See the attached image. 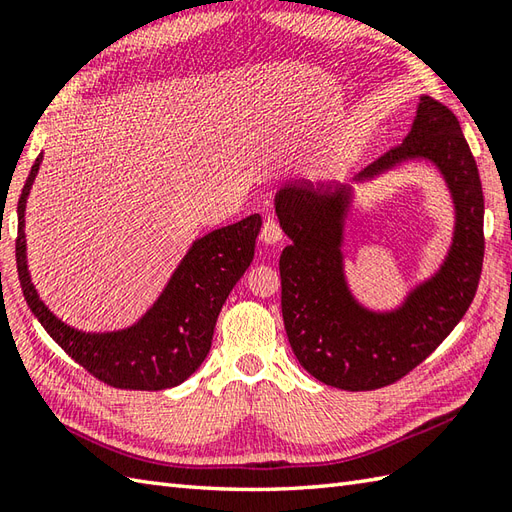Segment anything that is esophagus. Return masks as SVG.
<instances>
[{
	"label": "esophagus",
	"instance_id": "1",
	"mask_svg": "<svg viewBox=\"0 0 512 512\" xmlns=\"http://www.w3.org/2000/svg\"><path fill=\"white\" fill-rule=\"evenodd\" d=\"M281 237H284V233H281V226L273 220V217H268V220H264V226H262V233H259V239H262L264 244H279Z\"/></svg>",
	"mask_w": 512,
	"mask_h": 512
}]
</instances>
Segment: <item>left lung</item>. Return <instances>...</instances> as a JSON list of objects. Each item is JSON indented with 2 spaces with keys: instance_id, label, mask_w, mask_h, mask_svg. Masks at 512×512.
I'll use <instances>...</instances> for the list:
<instances>
[{
  "instance_id": "1",
  "label": "left lung",
  "mask_w": 512,
  "mask_h": 512,
  "mask_svg": "<svg viewBox=\"0 0 512 512\" xmlns=\"http://www.w3.org/2000/svg\"><path fill=\"white\" fill-rule=\"evenodd\" d=\"M420 158L440 169L451 191L453 244L438 273L389 312L367 310L347 288L341 246L352 187L286 184L275 195L279 224L292 239L279 257L286 334L301 367L325 385L369 391L396 383L447 339L475 297L484 262V195L475 158L449 107L420 96L402 145L356 180Z\"/></svg>"
}]
</instances>
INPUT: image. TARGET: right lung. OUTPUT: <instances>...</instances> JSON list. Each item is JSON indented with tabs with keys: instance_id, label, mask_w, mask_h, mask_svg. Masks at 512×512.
I'll return each mask as SVG.
<instances>
[{
	"instance_id": "1",
	"label": "right lung",
	"mask_w": 512,
	"mask_h": 512,
	"mask_svg": "<svg viewBox=\"0 0 512 512\" xmlns=\"http://www.w3.org/2000/svg\"><path fill=\"white\" fill-rule=\"evenodd\" d=\"M39 165L41 156L32 165L17 202L15 257L28 308L61 350L105 385L160 391L184 383L209 354L217 314L253 262L262 217L259 213L248 215L195 239L154 308L132 328L85 334L54 317L30 281L24 213Z\"/></svg>"
}]
</instances>
